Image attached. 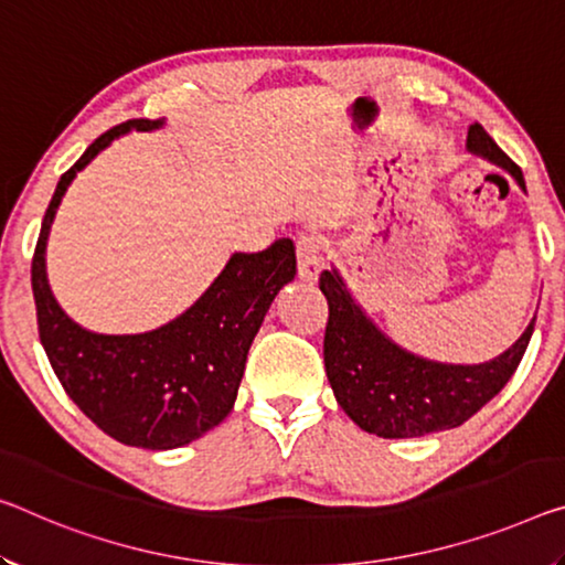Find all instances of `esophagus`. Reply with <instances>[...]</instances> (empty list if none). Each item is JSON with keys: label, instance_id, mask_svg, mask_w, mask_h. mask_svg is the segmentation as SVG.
Segmentation results:
<instances>
[{"label": "esophagus", "instance_id": "obj_1", "mask_svg": "<svg viewBox=\"0 0 565 565\" xmlns=\"http://www.w3.org/2000/svg\"><path fill=\"white\" fill-rule=\"evenodd\" d=\"M324 244L315 234H301L297 241V262H299V276L303 281H317L321 264H324Z\"/></svg>", "mask_w": 565, "mask_h": 565}]
</instances>
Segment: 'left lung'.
<instances>
[{"instance_id": "8db88e82", "label": "left lung", "mask_w": 565, "mask_h": 565, "mask_svg": "<svg viewBox=\"0 0 565 565\" xmlns=\"http://www.w3.org/2000/svg\"><path fill=\"white\" fill-rule=\"evenodd\" d=\"M468 150L500 166L525 191L521 168L495 146L480 122L470 125ZM329 303L324 366L334 397L364 433L399 440L460 427L505 387L531 342L535 319L518 342L482 364H445L417 356L384 337L352 299L337 268L321 271Z\"/></svg>"}]
</instances>
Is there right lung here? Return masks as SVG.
<instances>
[{
	"mask_svg": "<svg viewBox=\"0 0 565 565\" xmlns=\"http://www.w3.org/2000/svg\"><path fill=\"white\" fill-rule=\"evenodd\" d=\"M163 122L136 118L115 125L85 150L60 178L32 258L40 342L60 384L105 435L142 450L183 447L226 419L250 342L276 294L297 274L291 238L258 254H234L191 309L146 334H95L60 309L44 250L67 185L122 132L156 130Z\"/></svg>",
	"mask_w": 565,
	"mask_h": 565,
	"instance_id": "right-lung-1",
	"label": "right lung"
}]
</instances>
